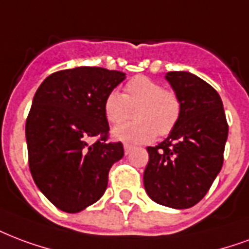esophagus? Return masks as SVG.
<instances>
[{
  "instance_id": "obj_1",
  "label": "esophagus",
  "mask_w": 249,
  "mask_h": 249,
  "mask_svg": "<svg viewBox=\"0 0 249 249\" xmlns=\"http://www.w3.org/2000/svg\"><path fill=\"white\" fill-rule=\"evenodd\" d=\"M133 148V146H132V145H130V143H124V150H125V154H128V153H129V150L130 149Z\"/></svg>"
}]
</instances>
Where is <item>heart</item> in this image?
<instances>
[{"instance_id":"heart-1","label":"heart","mask_w":249,"mask_h":249,"mask_svg":"<svg viewBox=\"0 0 249 249\" xmlns=\"http://www.w3.org/2000/svg\"><path fill=\"white\" fill-rule=\"evenodd\" d=\"M134 109L136 121L113 129V137L126 142H152L157 132L167 136L179 121L181 100L174 91L146 76H136L125 84L123 95L110 92L104 99V116L112 125L124 123Z\"/></svg>"}]
</instances>
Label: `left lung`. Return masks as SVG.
Instances as JSON below:
<instances>
[{
    "label": "left lung",
    "mask_w": 249,
    "mask_h": 249,
    "mask_svg": "<svg viewBox=\"0 0 249 249\" xmlns=\"http://www.w3.org/2000/svg\"><path fill=\"white\" fill-rule=\"evenodd\" d=\"M166 80L181 100V117L165 141L148 148L143 186L156 203L189 209L222 169L228 124L222 99L209 83L186 71L167 72Z\"/></svg>",
    "instance_id": "obj_1"
}]
</instances>
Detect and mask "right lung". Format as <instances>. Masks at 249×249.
<instances>
[{
    "mask_svg": "<svg viewBox=\"0 0 249 249\" xmlns=\"http://www.w3.org/2000/svg\"><path fill=\"white\" fill-rule=\"evenodd\" d=\"M125 73L76 67L51 73L36 89L26 120L31 176L46 198L64 213H79L100 199L121 142H108L104 99ZM97 137L89 145L88 140Z\"/></svg>",
    "mask_w": 249,
    "mask_h": 249,
    "instance_id": "1",
    "label": "right lung"
}]
</instances>
